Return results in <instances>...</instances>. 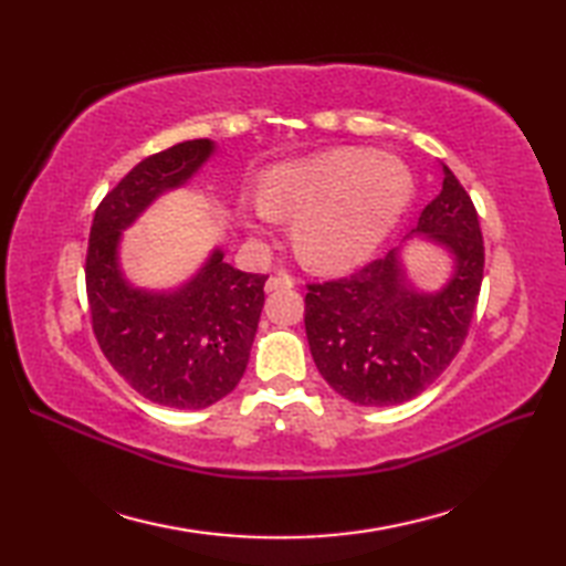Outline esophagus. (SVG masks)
Here are the masks:
<instances>
[{"label": "esophagus", "instance_id": "obj_1", "mask_svg": "<svg viewBox=\"0 0 566 566\" xmlns=\"http://www.w3.org/2000/svg\"><path fill=\"white\" fill-rule=\"evenodd\" d=\"M296 284L294 276L290 274H272L268 284H264V290L268 292H280V290H292V286Z\"/></svg>", "mask_w": 566, "mask_h": 566}]
</instances>
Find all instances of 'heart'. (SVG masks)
Returning <instances> with one entry per match:
<instances>
[{
	"label": "heart",
	"instance_id": "heart-1",
	"mask_svg": "<svg viewBox=\"0 0 566 566\" xmlns=\"http://www.w3.org/2000/svg\"><path fill=\"white\" fill-rule=\"evenodd\" d=\"M408 197L411 175L399 160L340 148L264 175L260 216L296 219L298 255L321 270H347L387 238Z\"/></svg>",
	"mask_w": 566,
	"mask_h": 566
}]
</instances>
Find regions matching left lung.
Wrapping results in <instances>:
<instances>
[{"instance_id":"left-lung-1","label":"left lung","mask_w":566,"mask_h":566,"mask_svg":"<svg viewBox=\"0 0 566 566\" xmlns=\"http://www.w3.org/2000/svg\"><path fill=\"white\" fill-rule=\"evenodd\" d=\"M418 233L454 260L436 294L408 284L399 250L340 280L306 284L304 326L314 363L357 406H396L436 381L460 353L484 280V238L472 199L442 165V189L420 211Z\"/></svg>"}]
</instances>
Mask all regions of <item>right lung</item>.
Returning a JSON list of instances; mask_svg holds the SVG:
<instances>
[{
	"label": "right lung",
	"mask_w": 566,
	"mask_h": 566,
	"mask_svg": "<svg viewBox=\"0 0 566 566\" xmlns=\"http://www.w3.org/2000/svg\"><path fill=\"white\" fill-rule=\"evenodd\" d=\"M213 153L185 140L138 163L94 211L84 282L104 357L148 401L207 408L235 389L248 367L264 304V274L240 272L213 250L195 280L172 294L143 292L118 270L122 231L165 189L185 185Z\"/></svg>",
	"instance_id": "add662e5"
}]
</instances>
